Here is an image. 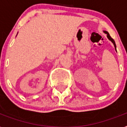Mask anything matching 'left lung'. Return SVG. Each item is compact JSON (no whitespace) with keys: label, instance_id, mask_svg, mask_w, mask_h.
Instances as JSON below:
<instances>
[{"label":"left lung","instance_id":"left-lung-1","mask_svg":"<svg viewBox=\"0 0 127 127\" xmlns=\"http://www.w3.org/2000/svg\"><path fill=\"white\" fill-rule=\"evenodd\" d=\"M104 32L105 34H107V38H108V40H110V41H111V42H112V43H113V44H114V47H115V51H117V50H116V45H115V41H114V40L113 38H112V37L110 36V34H109V33H108V32L107 31H104Z\"/></svg>","mask_w":127,"mask_h":127}]
</instances>
